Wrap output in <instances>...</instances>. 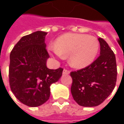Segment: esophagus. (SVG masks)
<instances>
[{
    "instance_id": "34e87169",
    "label": "esophagus",
    "mask_w": 124,
    "mask_h": 124,
    "mask_svg": "<svg viewBox=\"0 0 124 124\" xmlns=\"http://www.w3.org/2000/svg\"><path fill=\"white\" fill-rule=\"evenodd\" d=\"M70 74L69 70H63V74H65V75H68Z\"/></svg>"
}]
</instances>
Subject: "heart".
Returning a JSON list of instances; mask_svg holds the SVG:
<instances>
[{
	"instance_id": "b5f03b06",
	"label": "heart",
	"mask_w": 124,
	"mask_h": 124,
	"mask_svg": "<svg viewBox=\"0 0 124 124\" xmlns=\"http://www.w3.org/2000/svg\"><path fill=\"white\" fill-rule=\"evenodd\" d=\"M99 49V43L94 36L68 33L59 36L55 45L48 50L58 57L68 56L70 65L74 68H83L93 62Z\"/></svg>"
}]
</instances>
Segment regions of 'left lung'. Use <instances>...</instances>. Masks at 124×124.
Returning a JSON list of instances; mask_svg holds the SVG:
<instances>
[{
	"mask_svg": "<svg viewBox=\"0 0 124 124\" xmlns=\"http://www.w3.org/2000/svg\"><path fill=\"white\" fill-rule=\"evenodd\" d=\"M100 56L89 66L72 72L71 93L74 100L83 107H94L101 104L111 94L117 81L115 55L101 38Z\"/></svg>",
	"mask_w": 124,
	"mask_h": 124,
	"instance_id": "left-lung-1",
	"label": "left lung"
}]
</instances>
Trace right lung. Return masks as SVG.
Here are the masks:
<instances>
[{"instance_id": "obj_1", "label": "right lung", "mask_w": 124, "mask_h": 124, "mask_svg": "<svg viewBox=\"0 0 124 124\" xmlns=\"http://www.w3.org/2000/svg\"><path fill=\"white\" fill-rule=\"evenodd\" d=\"M47 32L37 31L23 36L10 53L9 85L13 94L23 104L37 107L50 98V85L57 82L63 69L50 70L46 62Z\"/></svg>"}]
</instances>
